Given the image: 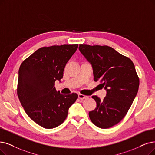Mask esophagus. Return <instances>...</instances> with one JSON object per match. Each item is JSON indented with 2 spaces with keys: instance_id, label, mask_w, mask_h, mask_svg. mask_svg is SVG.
<instances>
[{
  "instance_id": "obj_1",
  "label": "esophagus",
  "mask_w": 155,
  "mask_h": 155,
  "mask_svg": "<svg viewBox=\"0 0 155 155\" xmlns=\"http://www.w3.org/2000/svg\"><path fill=\"white\" fill-rule=\"evenodd\" d=\"M78 97L80 99H84V98H87L88 96H86V95H82V94H79Z\"/></svg>"
}]
</instances>
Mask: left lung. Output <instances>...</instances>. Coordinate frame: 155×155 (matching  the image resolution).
<instances>
[{"mask_svg":"<svg viewBox=\"0 0 155 155\" xmlns=\"http://www.w3.org/2000/svg\"><path fill=\"white\" fill-rule=\"evenodd\" d=\"M79 49L92 66L94 81L107 91L102 101L92 96L97 107L89 112V117L97 127L109 128L125 116L137 95L139 79L134 64L107 46L79 45Z\"/></svg>","mask_w":155,"mask_h":155,"instance_id":"8db88e82","label":"left lung"}]
</instances>
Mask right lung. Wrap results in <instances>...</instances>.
I'll use <instances>...</instances> for the list:
<instances>
[{"instance_id": "obj_1", "label": "right lung", "mask_w": 155, "mask_h": 155, "mask_svg": "<svg viewBox=\"0 0 155 155\" xmlns=\"http://www.w3.org/2000/svg\"><path fill=\"white\" fill-rule=\"evenodd\" d=\"M78 45L42 47L21 64L17 94L25 113L34 122L50 129L62 123L68 110L78 98L76 94H60L54 87L63 78L67 61Z\"/></svg>"}]
</instances>
